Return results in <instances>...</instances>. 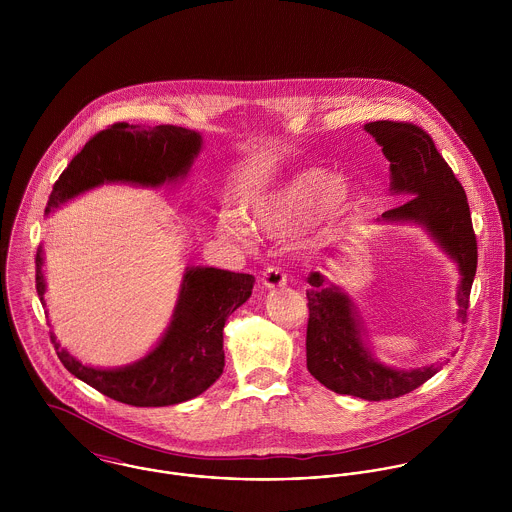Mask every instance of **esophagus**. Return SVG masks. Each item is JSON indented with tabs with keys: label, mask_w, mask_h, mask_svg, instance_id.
Wrapping results in <instances>:
<instances>
[{
	"label": "esophagus",
	"mask_w": 512,
	"mask_h": 512,
	"mask_svg": "<svg viewBox=\"0 0 512 512\" xmlns=\"http://www.w3.org/2000/svg\"><path fill=\"white\" fill-rule=\"evenodd\" d=\"M286 274L280 266H268L264 272H262V284L268 288V290H274V288H280L286 284Z\"/></svg>",
	"instance_id": "obj_1"
}]
</instances>
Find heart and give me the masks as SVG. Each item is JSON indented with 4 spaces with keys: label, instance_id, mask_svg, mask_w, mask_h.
I'll use <instances>...</instances> for the list:
<instances>
[{
    "label": "heart",
    "instance_id": "obj_1",
    "mask_svg": "<svg viewBox=\"0 0 512 512\" xmlns=\"http://www.w3.org/2000/svg\"><path fill=\"white\" fill-rule=\"evenodd\" d=\"M343 181L327 169H305L284 185L248 203L246 215L254 230L270 236H286L307 222L329 213L343 203ZM220 232L238 242H248L250 226L238 217L220 220Z\"/></svg>",
    "mask_w": 512,
    "mask_h": 512
}]
</instances>
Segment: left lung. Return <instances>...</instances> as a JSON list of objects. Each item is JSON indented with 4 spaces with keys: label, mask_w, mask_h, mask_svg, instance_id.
Returning <instances> with one entry per match:
<instances>
[{
    "label": "left lung",
    "mask_w": 512,
    "mask_h": 512,
    "mask_svg": "<svg viewBox=\"0 0 512 512\" xmlns=\"http://www.w3.org/2000/svg\"><path fill=\"white\" fill-rule=\"evenodd\" d=\"M366 132L382 146L390 161V191L404 203L382 213L386 222L424 224L441 248L459 264V319H467L469 295L477 272V238L465 189L441 157L432 136L412 122L376 120ZM307 370L329 390L370 402L404 396L426 380L438 366L396 370L372 361L361 339V325L349 297L325 284L319 272L307 278Z\"/></svg>",
    "instance_id": "left-lung-1"
}]
</instances>
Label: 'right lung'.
<instances>
[{
	"label": "right lung",
	"instance_id": "obj_1",
	"mask_svg": "<svg viewBox=\"0 0 512 512\" xmlns=\"http://www.w3.org/2000/svg\"><path fill=\"white\" fill-rule=\"evenodd\" d=\"M201 136L179 126L142 128L118 122L86 142L53 185L45 213L96 185L122 181L157 187L187 173ZM41 250L35 256V288L45 307ZM254 276L217 268H189L173 321L161 343L134 365L100 370L73 359L51 333L65 368L104 396L130 406H171L203 394L224 366L222 329L252 293Z\"/></svg>",
	"mask_w": 512,
	"mask_h": 512
}]
</instances>
